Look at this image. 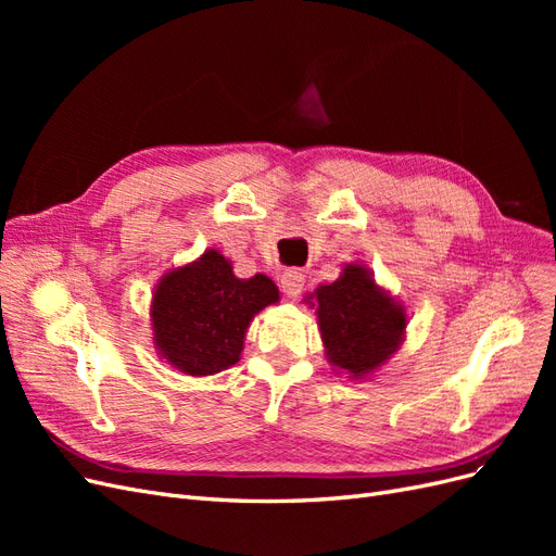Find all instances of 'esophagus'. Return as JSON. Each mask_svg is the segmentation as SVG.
<instances>
[{
  "label": "esophagus",
  "mask_w": 556,
  "mask_h": 556,
  "mask_svg": "<svg viewBox=\"0 0 556 556\" xmlns=\"http://www.w3.org/2000/svg\"><path fill=\"white\" fill-rule=\"evenodd\" d=\"M304 282H306V276L296 271V268H288V271H285L280 278L282 292L292 299H296L301 294V290H304Z\"/></svg>",
  "instance_id": "34e87169"
}]
</instances>
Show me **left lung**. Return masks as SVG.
I'll use <instances>...</instances> for the list:
<instances>
[{
	"label": "left lung",
	"mask_w": 556,
	"mask_h": 556,
	"mask_svg": "<svg viewBox=\"0 0 556 556\" xmlns=\"http://www.w3.org/2000/svg\"><path fill=\"white\" fill-rule=\"evenodd\" d=\"M315 304L327 357L355 378L390 359L406 329V313L380 288L366 268L348 264L343 276L317 288Z\"/></svg>",
	"instance_id": "1"
}]
</instances>
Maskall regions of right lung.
I'll list each match as a JSON object with an SVG mask.
<instances>
[{"mask_svg":"<svg viewBox=\"0 0 556 556\" xmlns=\"http://www.w3.org/2000/svg\"><path fill=\"white\" fill-rule=\"evenodd\" d=\"M276 301L274 280H241L220 252L208 250L162 278L153 299L155 343L182 374H217L239 362L250 319Z\"/></svg>","mask_w":556,"mask_h":556,"instance_id":"1","label":"right lung"}]
</instances>
